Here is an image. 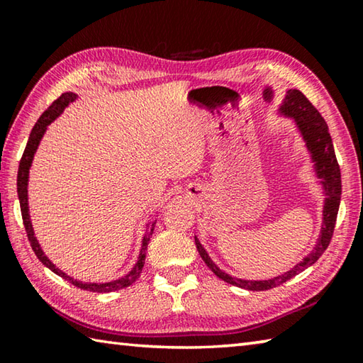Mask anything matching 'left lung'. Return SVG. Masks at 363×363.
<instances>
[{
	"mask_svg": "<svg viewBox=\"0 0 363 363\" xmlns=\"http://www.w3.org/2000/svg\"><path fill=\"white\" fill-rule=\"evenodd\" d=\"M277 113L280 116H285V118L293 120L294 128H296V131L299 133L301 139L304 140V147L311 155L314 174L317 176L318 184H320L323 189L325 200L322 210V225L314 248H312L298 264H294L290 270L277 275V277L267 280H247L232 277L230 274H227L223 269H219L218 264L206 253L203 245H201L199 238L195 237L196 250H199L201 259L205 261L206 266L213 270V274L220 280L227 281V284L245 288V290L250 291L270 290V288L285 284L286 280L293 279L294 275H298L299 272H303V270L312 266V264L323 255V251L327 250L330 245L331 237H333L336 216L341 201V171L340 167H337L333 143H331V136L328 133V126L322 118V115L318 113V110L307 101V97L301 93L299 89H288L285 99L281 101L280 107L277 108Z\"/></svg>",
	"mask_w": 363,
	"mask_h": 363,
	"instance_id": "8db88e82",
	"label": "left lung"
}]
</instances>
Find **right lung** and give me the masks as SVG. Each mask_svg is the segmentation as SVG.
Segmentation results:
<instances>
[{
    "mask_svg": "<svg viewBox=\"0 0 363 363\" xmlns=\"http://www.w3.org/2000/svg\"><path fill=\"white\" fill-rule=\"evenodd\" d=\"M77 99H78V94H75V93H64L62 96L59 97V99H56V101L51 104V106H49L48 110H45V112H43V115L40 116V120L36 121V125L33 126L32 133H30L27 147H26V150H23V155H22V160H21V163H19V173H17V195H19L22 219H23V225H26V230H27L28 242H30V245H32V248L35 251L36 257H38V259L43 264H45L48 269H51L54 274H57L59 277H62L67 281H70L72 285L82 288V290L94 291V293H110V291H116V290H121V288L130 286L131 284H134V281L139 279L140 272H143L144 262H145L147 245H149L150 235L153 233V229H155V223L147 224L145 233H144V237H143V245H140L139 257H138L136 264H134L130 272L125 274V275H123V277L116 279V280L106 281V284H94V281H82V280L73 279V277H70V275H67L65 272H62V270H60L59 267L54 266V264L49 261V257L45 253H43L40 243H38V240H36V237H35L32 219H30V210H28V174H30V168H32V163H33V157H35L36 150H38V145L41 143L43 136H45L48 126L51 125V123L56 120L60 113L64 112V108L69 106V104L75 102Z\"/></svg>",
    "mask_w": 363,
    "mask_h": 363,
    "instance_id": "right-lung-1",
    "label": "right lung"
}]
</instances>
